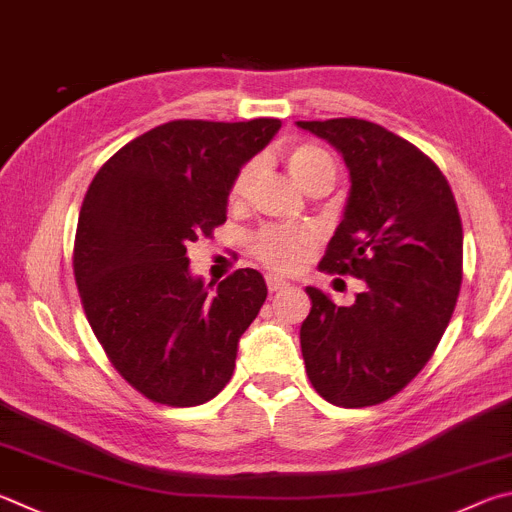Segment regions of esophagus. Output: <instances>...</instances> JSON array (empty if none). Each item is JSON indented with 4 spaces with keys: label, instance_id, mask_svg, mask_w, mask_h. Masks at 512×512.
I'll list each match as a JSON object with an SVG mask.
<instances>
[{
    "label": "esophagus",
    "instance_id": "obj_1",
    "mask_svg": "<svg viewBox=\"0 0 512 512\" xmlns=\"http://www.w3.org/2000/svg\"><path fill=\"white\" fill-rule=\"evenodd\" d=\"M266 286H268V291L275 293V291H282V288H288V282L282 280V277L266 275Z\"/></svg>",
    "mask_w": 512,
    "mask_h": 512
}]
</instances>
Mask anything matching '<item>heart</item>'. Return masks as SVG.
<instances>
[{
    "label": "heart",
    "instance_id": "heart-1",
    "mask_svg": "<svg viewBox=\"0 0 512 512\" xmlns=\"http://www.w3.org/2000/svg\"><path fill=\"white\" fill-rule=\"evenodd\" d=\"M282 159L297 185L309 194L329 192L338 179L336 159L320 145L288 143L282 147ZM255 174V163H246L241 167L230 183V203L246 201L250 188H253ZM306 248H309V235L288 228H262L253 237V253L259 262L277 273L295 271L302 264Z\"/></svg>",
    "mask_w": 512,
    "mask_h": 512
}]
</instances>
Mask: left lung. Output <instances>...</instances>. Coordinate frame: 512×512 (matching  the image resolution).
Returning <instances> with one entry per match:
<instances>
[{
	"label": "left lung",
	"instance_id": "obj_1",
	"mask_svg": "<svg viewBox=\"0 0 512 512\" xmlns=\"http://www.w3.org/2000/svg\"><path fill=\"white\" fill-rule=\"evenodd\" d=\"M342 154L351 190L320 268L365 280L351 306L306 286L300 345L311 385L338 407L392 398L425 367L457 306L463 228L430 156L360 118L297 120Z\"/></svg>",
	"mask_w": 512,
	"mask_h": 512
}]
</instances>
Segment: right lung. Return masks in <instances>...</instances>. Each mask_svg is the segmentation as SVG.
Masks as SVG:
<instances>
[{"label": "right lung", "mask_w": 512, "mask_h": 512, "mask_svg": "<svg viewBox=\"0 0 512 512\" xmlns=\"http://www.w3.org/2000/svg\"><path fill=\"white\" fill-rule=\"evenodd\" d=\"M280 127L172 120L120 147L89 185L73 244L82 309L111 365L154 403L201 405L232 376L264 277L239 268L210 293L188 246L224 224L232 179Z\"/></svg>", "instance_id": "obj_1"}]
</instances>
